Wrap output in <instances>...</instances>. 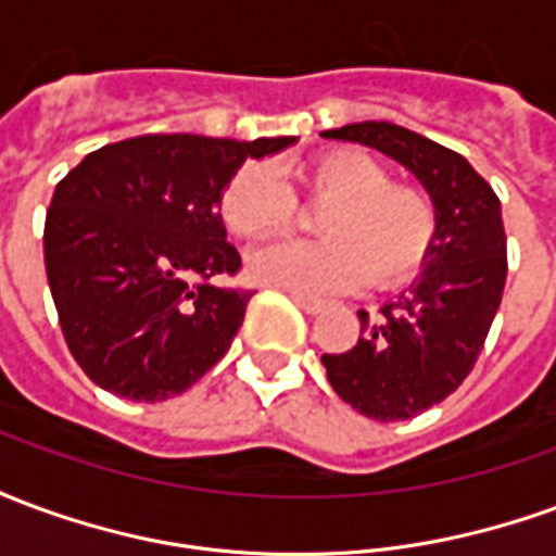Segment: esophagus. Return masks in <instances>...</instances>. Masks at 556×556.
Here are the masks:
<instances>
[{"mask_svg": "<svg viewBox=\"0 0 556 556\" xmlns=\"http://www.w3.org/2000/svg\"><path fill=\"white\" fill-rule=\"evenodd\" d=\"M291 301L298 303L306 315H318L321 309H325V303L313 301V298H303V294H298V291H291Z\"/></svg>", "mask_w": 556, "mask_h": 556, "instance_id": "esophagus-1", "label": "esophagus"}]
</instances>
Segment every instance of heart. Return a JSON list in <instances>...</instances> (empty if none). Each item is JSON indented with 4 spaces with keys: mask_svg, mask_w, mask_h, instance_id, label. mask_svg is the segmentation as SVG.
<instances>
[{
    "mask_svg": "<svg viewBox=\"0 0 556 556\" xmlns=\"http://www.w3.org/2000/svg\"><path fill=\"white\" fill-rule=\"evenodd\" d=\"M303 199L327 205L315 219L325 241H289L250 258V277L270 289L321 298L361 286H396L429 258L438 219L429 195L390 184L375 157L357 148L325 151L301 166ZM219 214L243 241H270L294 223V195L265 163L231 175Z\"/></svg>",
    "mask_w": 556,
    "mask_h": 556,
    "instance_id": "heart-1",
    "label": "heart"
}]
</instances>
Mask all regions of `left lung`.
I'll list each match as a JSON object with an SVG mask.
<instances>
[{"label":"left lung","instance_id":"1","mask_svg":"<svg viewBox=\"0 0 556 556\" xmlns=\"http://www.w3.org/2000/svg\"><path fill=\"white\" fill-rule=\"evenodd\" d=\"M396 160L429 193L438 231L422 274L381 315L361 309V339L325 354L327 381L342 402L378 422L429 410L473 369L506 286L501 199L462 154L390 122L325 130Z\"/></svg>","mask_w":556,"mask_h":556}]
</instances>
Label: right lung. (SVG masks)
<instances>
[{
  "label": "right lung",
  "mask_w": 556,
  "mask_h": 556,
  "mask_svg": "<svg viewBox=\"0 0 556 556\" xmlns=\"http://www.w3.org/2000/svg\"><path fill=\"white\" fill-rule=\"evenodd\" d=\"M294 137H134L83 157L55 184L43 262L74 361L103 390L163 402L223 361L250 291L219 289L241 255L219 199L243 160Z\"/></svg>",
  "instance_id": "obj_1"
}]
</instances>
